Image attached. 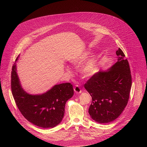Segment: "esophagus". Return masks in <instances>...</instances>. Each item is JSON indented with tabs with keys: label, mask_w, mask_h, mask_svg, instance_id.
Instances as JSON below:
<instances>
[{
	"label": "esophagus",
	"mask_w": 147,
	"mask_h": 147,
	"mask_svg": "<svg viewBox=\"0 0 147 147\" xmlns=\"http://www.w3.org/2000/svg\"><path fill=\"white\" fill-rule=\"evenodd\" d=\"M74 90L75 91V92L76 94H80L82 92V90L81 88H80V86L79 85H76V86L74 88Z\"/></svg>",
	"instance_id": "1"
}]
</instances>
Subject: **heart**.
Listing matches in <instances>:
<instances>
[{
    "mask_svg": "<svg viewBox=\"0 0 147 147\" xmlns=\"http://www.w3.org/2000/svg\"><path fill=\"white\" fill-rule=\"evenodd\" d=\"M89 54V51H84L79 55L71 58L70 61L71 64L74 66L80 65L79 72L85 78L92 77L97 70L98 60L94 56L87 58Z\"/></svg>",
    "mask_w": 147,
    "mask_h": 147,
    "instance_id": "heart-1",
    "label": "heart"
}]
</instances>
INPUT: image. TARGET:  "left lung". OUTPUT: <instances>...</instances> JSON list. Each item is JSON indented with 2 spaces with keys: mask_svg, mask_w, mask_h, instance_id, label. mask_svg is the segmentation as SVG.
Segmentation results:
<instances>
[{
  "mask_svg": "<svg viewBox=\"0 0 147 147\" xmlns=\"http://www.w3.org/2000/svg\"><path fill=\"white\" fill-rule=\"evenodd\" d=\"M117 61L107 70H100L84 85L92 97L89 113L99 123L117 119L127 104L132 85L129 63L123 51H116Z\"/></svg>",
  "mask_w": 147,
  "mask_h": 147,
  "instance_id": "8db88e82",
  "label": "left lung"
}]
</instances>
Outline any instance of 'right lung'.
<instances>
[{
    "mask_svg": "<svg viewBox=\"0 0 147 147\" xmlns=\"http://www.w3.org/2000/svg\"><path fill=\"white\" fill-rule=\"evenodd\" d=\"M11 77L13 96L25 119L35 126L45 128H53L61 122L66 102L74 95L71 84H57L46 92L32 95L22 88L16 62L13 66Z\"/></svg>",
    "mask_w": 147,
    "mask_h": 147,
    "instance_id": "obj_1",
    "label": "right lung"
}]
</instances>
